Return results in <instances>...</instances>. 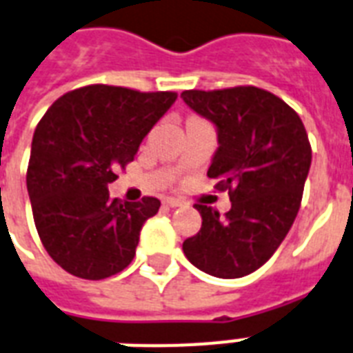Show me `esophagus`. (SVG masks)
<instances>
[{
  "mask_svg": "<svg viewBox=\"0 0 353 353\" xmlns=\"http://www.w3.org/2000/svg\"><path fill=\"white\" fill-rule=\"evenodd\" d=\"M163 203H165L166 207H181L183 205V201L177 200V198H165V200H163Z\"/></svg>",
  "mask_w": 353,
  "mask_h": 353,
  "instance_id": "34e87169",
  "label": "esophagus"
}]
</instances>
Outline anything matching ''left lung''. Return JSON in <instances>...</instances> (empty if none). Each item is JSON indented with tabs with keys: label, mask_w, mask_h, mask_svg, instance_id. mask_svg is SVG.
<instances>
[{
	"label": "left lung",
	"mask_w": 353,
	"mask_h": 353,
	"mask_svg": "<svg viewBox=\"0 0 353 353\" xmlns=\"http://www.w3.org/2000/svg\"><path fill=\"white\" fill-rule=\"evenodd\" d=\"M181 98L219 129L207 176L231 200L224 216L196 203L201 228L183 242V252L216 278L248 276L272 257L300 211L311 166L307 131L283 99L252 85L185 90Z\"/></svg>",
	"instance_id": "8db88e82"
}]
</instances>
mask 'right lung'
Instances as JSON below:
<instances>
[{
    "label": "right lung",
    "instance_id": "1",
    "mask_svg": "<svg viewBox=\"0 0 353 353\" xmlns=\"http://www.w3.org/2000/svg\"><path fill=\"white\" fill-rule=\"evenodd\" d=\"M176 98L88 85L61 96L34 129L27 166L34 225L51 259L72 276L111 278L133 261L142 224L161 201L112 200L109 183Z\"/></svg>",
    "mask_w": 353,
    "mask_h": 353
}]
</instances>
